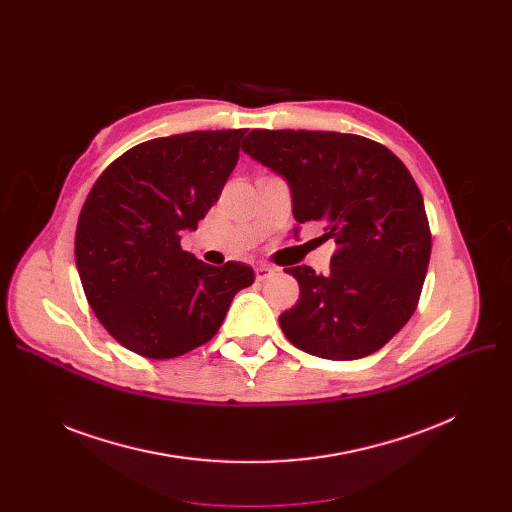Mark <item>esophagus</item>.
Instances as JSON below:
<instances>
[{
  "mask_svg": "<svg viewBox=\"0 0 512 512\" xmlns=\"http://www.w3.org/2000/svg\"><path fill=\"white\" fill-rule=\"evenodd\" d=\"M274 276V270L270 265H257L255 267V278L259 280V282H263V280H267V278H272Z\"/></svg>",
  "mask_w": 512,
  "mask_h": 512,
  "instance_id": "obj_1",
  "label": "esophagus"
}]
</instances>
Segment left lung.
Returning <instances> with one entry per match:
<instances>
[{"label": "left lung", "mask_w": 512, "mask_h": 512, "mask_svg": "<svg viewBox=\"0 0 512 512\" xmlns=\"http://www.w3.org/2000/svg\"><path fill=\"white\" fill-rule=\"evenodd\" d=\"M242 151L284 176L299 224L336 242L330 272L286 267L301 288L280 328L301 351L332 361L367 357L417 309L432 255L423 197L405 164L359 134L251 130Z\"/></svg>", "instance_id": "8db88e82"}]
</instances>
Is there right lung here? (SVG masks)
Returning <instances> with one entry per match:
<instances>
[{
	"label": "right lung",
	"mask_w": 512,
	"mask_h": 512,
	"mask_svg": "<svg viewBox=\"0 0 512 512\" xmlns=\"http://www.w3.org/2000/svg\"><path fill=\"white\" fill-rule=\"evenodd\" d=\"M247 128L145 141L103 170L80 209L74 257L87 301L124 348L174 359L209 342L234 294L255 280L245 263L213 267L182 251L220 199Z\"/></svg>",
	"instance_id": "1"
}]
</instances>
